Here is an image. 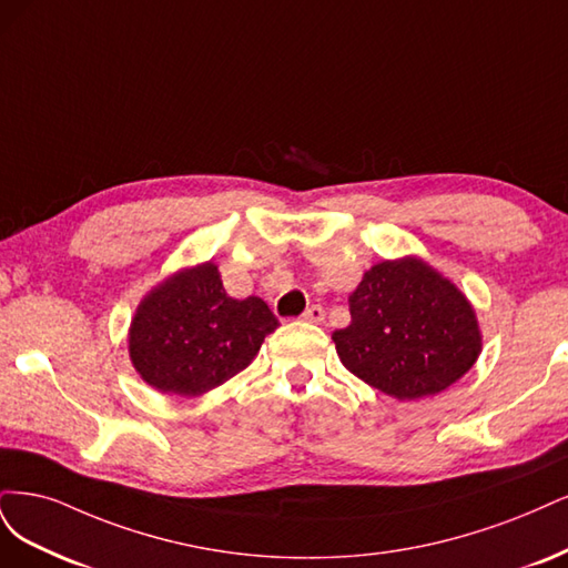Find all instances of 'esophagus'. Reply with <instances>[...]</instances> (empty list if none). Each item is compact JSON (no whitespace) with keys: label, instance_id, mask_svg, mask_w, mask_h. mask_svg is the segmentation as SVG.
I'll return each mask as SVG.
<instances>
[{"label":"esophagus","instance_id":"34e87169","mask_svg":"<svg viewBox=\"0 0 568 568\" xmlns=\"http://www.w3.org/2000/svg\"><path fill=\"white\" fill-rule=\"evenodd\" d=\"M302 318L308 321V323H323L325 321V308L321 304H311L302 314Z\"/></svg>","mask_w":568,"mask_h":568}]
</instances>
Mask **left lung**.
<instances>
[{"instance_id":"obj_1","label":"left lung","mask_w":568,"mask_h":568,"mask_svg":"<svg viewBox=\"0 0 568 568\" xmlns=\"http://www.w3.org/2000/svg\"><path fill=\"white\" fill-rule=\"evenodd\" d=\"M349 311L352 323L333 333L344 368L398 400L444 392L481 352L463 292L419 260L373 266Z\"/></svg>"}]
</instances>
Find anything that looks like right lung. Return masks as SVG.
Listing matches in <instances>:
<instances>
[{
	"instance_id": "1",
	"label": "right lung",
	"mask_w": 568,
	"mask_h": 568,
	"mask_svg": "<svg viewBox=\"0 0 568 568\" xmlns=\"http://www.w3.org/2000/svg\"><path fill=\"white\" fill-rule=\"evenodd\" d=\"M276 327L278 318L264 300L229 297L207 262L176 273L141 302L130 356L162 394L197 396L245 371Z\"/></svg>"
}]
</instances>
